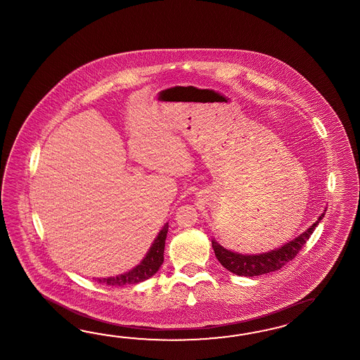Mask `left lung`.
<instances>
[{
    "instance_id": "left-lung-1",
    "label": "left lung",
    "mask_w": 360,
    "mask_h": 360,
    "mask_svg": "<svg viewBox=\"0 0 360 360\" xmlns=\"http://www.w3.org/2000/svg\"><path fill=\"white\" fill-rule=\"evenodd\" d=\"M325 212L326 211L323 212L317 221L312 224V226H309L299 237L290 240L289 243L282 245L280 248L269 251V252L257 255L238 254V252L226 250L225 247L219 245L214 239L212 240V247H213V251H214L217 260L222 264V266L226 268L229 272L234 273L237 276L255 277V276H260L265 273L276 272L298 255L302 247L307 243L314 230L317 228L319 222L324 217Z\"/></svg>"
}]
</instances>
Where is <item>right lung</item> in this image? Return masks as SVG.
Wrapping results in <instances>:
<instances>
[{
    "label": "right lung",
    "mask_w": 360,
    "mask_h": 360,
    "mask_svg": "<svg viewBox=\"0 0 360 360\" xmlns=\"http://www.w3.org/2000/svg\"><path fill=\"white\" fill-rule=\"evenodd\" d=\"M167 229H169V225L167 222L164 225V228L160 230L158 237L149 247L148 252L139 265H136L131 271L115 276V277L97 278V282L105 283L109 286H123V285H131V283H138L141 281L148 280L149 277H152L155 273L158 272L161 264L164 263V248H165Z\"/></svg>",
    "instance_id": "obj_1"
}]
</instances>
